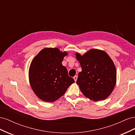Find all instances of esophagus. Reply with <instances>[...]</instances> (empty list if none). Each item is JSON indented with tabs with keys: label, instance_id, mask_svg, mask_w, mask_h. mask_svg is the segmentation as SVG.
<instances>
[{
	"label": "esophagus",
	"instance_id": "obj_1",
	"mask_svg": "<svg viewBox=\"0 0 135 135\" xmlns=\"http://www.w3.org/2000/svg\"><path fill=\"white\" fill-rule=\"evenodd\" d=\"M74 78V79L75 81H76V80H77V76H74V78Z\"/></svg>",
	"mask_w": 135,
	"mask_h": 135
}]
</instances>
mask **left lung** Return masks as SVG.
Returning <instances> with one entry per match:
<instances>
[{
	"mask_svg": "<svg viewBox=\"0 0 135 135\" xmlns=\"http://www.w3.org/2000/svg\"><path fill=\"white\" fill-rule=\"evenodd\" d=\"M81 71L76 83L83 95L94 101L103 100L112 93L116 84L115 65L103 51L92 49L83 55L76 54Z\"/></svg>",
	"mask_w": 135,
	"mask_h": 135,
	"instance_id": "left-lung-1",
	"label": "left lung"
}]
</instances>
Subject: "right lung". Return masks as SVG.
<instances>
[{
    "instance_id": "1",
    "label": "right lung",
    "mask_w": 135,
    "mask_h": 135,
    "mask_svg": "<svg viewBox=\"0 0 135 135\" xmlns=\"http://www.w3.org/2000/svg\"><path fill=\"white\" fill-rule=\"evenodd\" d=\"M66 52L46 48L36 55L29 69V80L32 90L40 99L52 103L64 95L75 82L62 65Z\"/></svg>"
}]
</instances>
